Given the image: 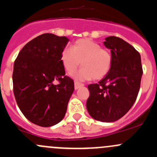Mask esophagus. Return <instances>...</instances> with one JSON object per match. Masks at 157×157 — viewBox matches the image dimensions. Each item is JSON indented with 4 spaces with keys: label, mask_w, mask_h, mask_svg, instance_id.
<instances>
[{
    "label": "esophagus",
    "mask_w": 157,
    "mask_h": 157,
    "mask_svg": "<svg viewBox=\"0 0 157 157\" xmlns=\"http://www.w3.org/2000/svg\"><path fill=\"white\" fill-rule=\"evenodd\" d=\"M82 86H83V84H82V83H78V82H75V83H74V89H75L76 90H78L79 88L82 87Z\"/></svg>",
    "instance_id": "34e87169"
}]
</instances>
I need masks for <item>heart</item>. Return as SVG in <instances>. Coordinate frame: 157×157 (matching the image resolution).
<instances>
[{"label": "heart", "instance_id": "b5f03b06", "mask_svg": "<svg viewBox=\"0 0 157 157\" xmlns=\"http://www.w3.org/2000/svg\"><path fill=\"white\" fill-rule=\"evenodd\" d=\"M61 61L66 71L74 72L81 62L82 67L73 74L77 81H85L93 78L99 80L109 74L112 64L110 52L96 42L89 39L76 41L73 48H65L61 53Z\"/></svg>", "mask_w": 157, "mask_h": 157}]
</instances>
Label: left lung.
Returning a JSON list of instances; mask_svg holds the SVG:
<instances>
[{"label":"left lung","instance_id":"obj_1","mask_svg":"<svg viewBox=\"0 0 157 157\" xmlns=\"http://www.w3.org/2000/svg\"><path fill=\"white\" fill-rule=\"evenodd\" d=\"M112 64L109 74L98 83L88 86L86 109L90 116L102 122L120 119L132 107L138 95L143 70L139 52L115 36L105 38Z\"/></svg>","mask_w":157,"mask_h":157}]
</instances>
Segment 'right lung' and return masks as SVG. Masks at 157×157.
<instances>
[{
	"label": "right lung",
	"mask_w": 157,
	"mask_h": 157,
	"mask_svg": "<svg viewBox=\"0 0 157 157\" xmlns=\"http://www.w3.org/2000/svg\"><path fill=\"white\" fill-rule=\"evenodd\" d=\"M69 39L45 33L28 42L15 60L13 93L19 108L29 121L41 127L59 123L74 90L65 76L61 53ZM59 81L55 85L54 81Z\"/></svg>",
	"instance_id": "1"
}]
</instances>
